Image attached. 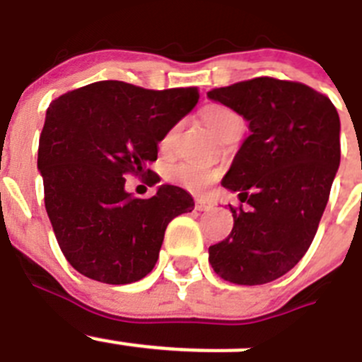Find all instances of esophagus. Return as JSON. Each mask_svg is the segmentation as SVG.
I'll use <instances>...</instances> for the list:
<instances>
[{"mask_svg": "<svg viewBox=\"0 0 362 362\" xmlns=\"http://www.w3.org/2000/svg\"><path fill=\"white\" fill-rule=\"evenodd\" d=\"M198 211H209L213 209V204H209V202L205 200H197V205H194Z\"/></svg>", "mask_w": 362, "mask_h": 362, "instance_id": "obj_1", "label": "esophagus"}]
</instances>
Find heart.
<instances>
[{"instance_id":"obj_1","label":"heart","mask_w":362,"mask_h":362,"mask_svg":"<svg viewBox=\"0 0 362 362\" xmlns=\"http://www.w3.org/2000/svg\"><path fill=\"white\" fill-rule=\"evenodd\" d=\"M204 117L207 126H209L216 135H220V133L223 132V129L229 128V126L242 122L240 117H238L233 110L227 108V106H213V108H209L205 112ZM175 133H177V128L169 129L164 135V139L160 141V148L164 149V151H169L171 146H173ZM169 175H171V178L184 189H187L191 193L202 194L211 187V184H213L218 177H220V171L202 164L182 162V164L175 165Z\"/></svg>"}]
</instances>
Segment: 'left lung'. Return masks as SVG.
I'll return each mask as SVG.
<instances>
[{
  "label": "left lung",
  "instance_id": "1",
  "mask_svg": "<svg viewBox=\"0 0 362 362\" xmlns=\"http://www.w3.org/2000/svg\"><path fill=\"white\" fill-rule=\"evenodd\" d=\"M207 97L249 122L223 187L236 191L229 236L209 247L218 276L263 285L286 274L310 247L341 160L339 115L323 93L296 81L254 77Z\"/></svg>",
  "mask_w": 362,
  "mask_h": 362
}]
</instances>
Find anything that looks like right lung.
<instances>
[{
    "mask_svg": "<svg viewBox=\"0 0 362 362\" xmlns=\"http://www.w3.org/2000/svg\"><path fill=\"white\" fill-rule=\"evenodd\" d=\"M198 88L146 90L99 81L63 93L47 110L37 168L57 243L77 272L108 285L148 276L165 227L194 202L177 185L151 198L126 193V177L160 182L148 169L158 142L198 103Z\"/></svg>",
    "mask_w": 362,
    "mask_h": 362,
    "instance_id": "obj_1",
    "label": "right lung"
}]
</instances>
